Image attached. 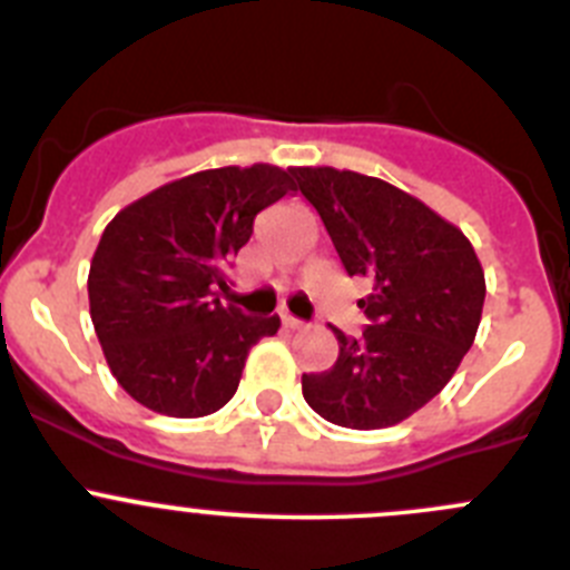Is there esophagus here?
<instances>
[{"mask_svg": "<svg viewBox=\"0 0 570 570\" xmlns=\"http://www.w3.org/2000/svg\"><path fill=\"white\" fill-rule=\"evenodd\" d=\"M282 325H285V328H291V331H299V328H305V322L302 320H296L294 314H288V311H282Z\"/></svg>", "mask_w": 570, "mask_h": 570, "instance_id": "1", "label": "esophagus"}]
</instances>
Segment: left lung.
Returning a JSON list of instances; mask_svg holds the SVG:
<instances>
[{"label":"left lung","instance_id":"left-lung-1","mask_svg":"<svg viewBox=\"0 0 570 570\" xmlns=\"http://www.w3.org/2000/svg\"><path fill=\"white\" fill-rule=\"evenodd\" d=\"M322 216L347 276H365L367 325L340 342L334 367L302 374L322 420L356 431L391 428L434 400L473 345L485 274L456 225L376 176L291 168Z\"/></svg>","mask_w":570,"mask_h":570}]
</instances>
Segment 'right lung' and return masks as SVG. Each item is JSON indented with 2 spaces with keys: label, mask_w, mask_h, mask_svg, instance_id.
Masks as SVG:
<instances>
[{
  "label": "right lung",
  "mask_w": 570,
  "mask_h": 570,
  "mask_svg": "<svg viewBox=\"0 0 570 570\" xmlns=\"http://www.w3.org/2000/svg\"><path fill=\"white\" fill-rule=\"evenodd\" d=\"M294 190L276 165L214 168L150 190L114 216L90 262L88 299L110 374L156 414L208 416L236 394L248 351L279 316L223 305V268L254 216Z\"/></svg>",
  "instance_id": "obj_1"
}]
</instances>
